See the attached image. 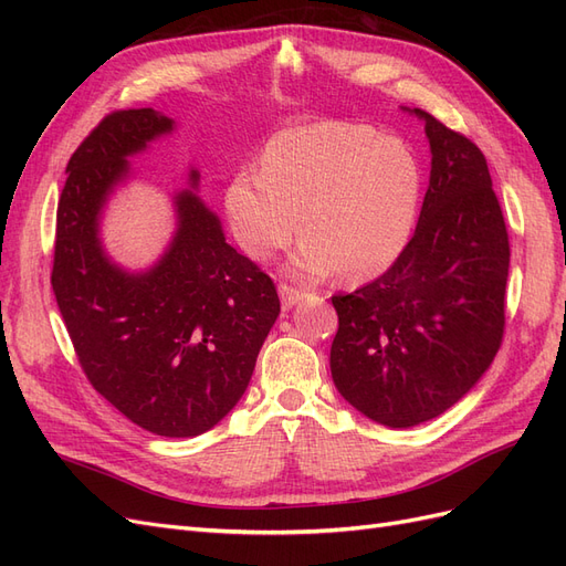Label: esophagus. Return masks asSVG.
Returning <instances> with one entry per match:
<instances>
[{
    "mask_svg": "<svg viewBox=\"0 0 566 566\" xmlns=\"http://www.w3.org/2000/svg\"><path fill=\"white\" fill-rule=\"evenodd\" d=\"M279 293H281L283 310H293L295 304H300V302L304 300V290L293 287V285H287V283H281V285H279Z\"/></svg>",
    "mask_w": 566,
    "mask_h": 566,
    "instance_id": "esophagus-1",
    "label": "esophagus"
}]
</instances>
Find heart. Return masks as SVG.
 Listing matches in <instances>:
<instances>
[{
  "label": "heart",
  "mask_w": 566,
  "mask_h": 566,
  "mask_svg": "<svg viewBox=\"0 0 566 566\" xmlns=\"http://www.w3.org/2000/svg\"><path fill=\"white\" fill-rule=\"evenodd\" d=\"M420 160L403 139L370 125L316 123L285 129L264 148L260 169L241 167L224 193L241 250L266 262L297 235L293 271L366 281L397 260L413 229Z\"/></svg>",
  "instance_id": "b5f03b06"
}]
</instances>
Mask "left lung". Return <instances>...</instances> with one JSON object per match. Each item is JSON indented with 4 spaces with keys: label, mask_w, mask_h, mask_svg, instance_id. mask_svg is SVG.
<instances>
[{
    "label": "left lung",
    "mask_w": 566,
    "mask_h": 566,
    "mask_svg": "<svg viewBox=\"0 0 566 566\" xmlns=\"http://www.w3.org/2000/svg\"><path fill=\"white\" fill-rule=\"evenodd\" d=\"M413 113L432 148L416 233L380 279L333 295V382L387 427H413L458 403L505 333L510 243L484 153L434 115Z\"/></svg>",
    "instance_id": "1"
}]
</instances>
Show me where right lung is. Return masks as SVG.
I'll return each instance as SVG.
<instances>
[{
    "label": "right lung",
    "mask_w": 566,
    "mask_h": 566,
    "mask_svg": "<svg viewBox=\"0 0 566 566\" xmlns=\"http://www.w3.org/2000/svg\"><path fill=\"white\" fill-rule=\"evenodd\" d=\"M169 129L153 108L113 111L77 146L59 198L51 287L101 397L153 434L198 437L243 397L281 300L193 191L177 196V235L150 271L125 273L104 254L98 214L127 177V156Z\"/></svg>",
    "instance_id": "1"
}]
</instances>
